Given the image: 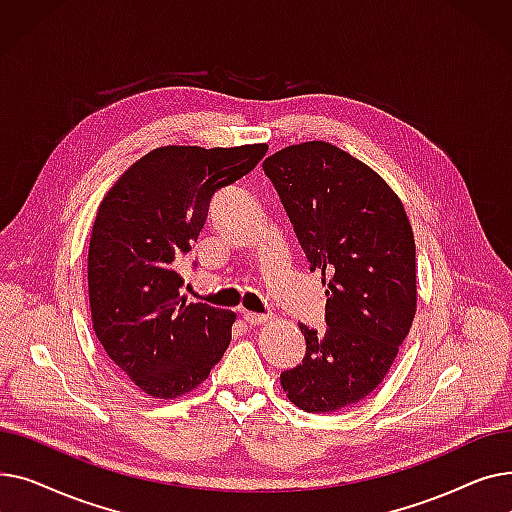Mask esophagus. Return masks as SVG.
Here are the masks:
<instances>
[{
	"mask_svg": "<svg viewBox=\"0 0 512 512\" xmlns=\"http://www.w3.org/2000/svg\"><path fill=\"white\" fill-rule=\"evenodd\" d=\"M242 317H245L249 326H259V324H265V321L270 319L265 313H251V311H245V313H242Z\"/></svg>",
	"mask_w": 512,
	"mask_h": 512,
	"instance_id": "esophagus-1",
	"label": "esophagus"
}]
</instances>
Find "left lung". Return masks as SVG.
Listing matches in <instances>:
<instances>
[{"label":"left lung","instance_id":"1","mask_svg":"<svg viewBox=\"0 0 512 512\" xmlns=\"http://www.w3.org/2000/svg\"><path fill=\"white\" fill-rule=\"evenodd\" d=\"M311 272L328 278L326 324H305L303 363L282 371L307 413L363 400L386 378L417 307L415 240L392 188L346 151L309 141L263 161Z\"/></svg>","mask_w":512,"mask_h":512}]
</instances>
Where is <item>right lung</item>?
<instances>
[{
    "label": "right lung",
    "mask_w": 512,
    "mask_h": 512,
    "mask_svg": "<svg viewBox=\"0 0 512 512\" xmlns=\"http://www.w3.org/2000/svg\"><path fill=\"white\" fill-rule=\"evenodd\" d=\"M265 153L267 145L159 147L134 161L99 205L89 245L93 328L114 365L153 398L191 392L226 353L236 315L186 305L176 267L213 193L247 176Z\"/></svg>",
    "instance_id": "1"
}]
</instances>
